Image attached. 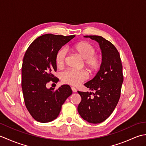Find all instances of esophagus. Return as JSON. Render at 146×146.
I'll return each instance as SVG.
<instances>
[{"instance_id": "esophagus-1", "label": "esophagus", "mask_w": 146, "mask_h": 146, "mask_svg": "<svg viewBox=\"0 0 146 146\" xmlns=\"http://www.w3.org/2000/svg\"><path fill=\"white\" fill-rule=\"evenodd\" d=\"M71 90L73 91V92H76V89L75 87H71Z\"/></svg>"}]
</instances>
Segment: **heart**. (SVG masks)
<instances>
[{
  "mask_svg": "<svg viewBox=\"0 0 146 146\" xmlns=\"http://www.w3.org/2000/svg\"><path fill=\"white\" fill-rule=\"evenodd\" d=\"M71 49L83 59V64L92 73L97 72L102 65V58L96 54L97 49L88 42L83 41L73 45ZM66 52L64 48H61L57 51L55 56V61L58 67L64 66L66 60ZM88 78V73L85 70L75 71L66 70L61 73L62 82L66 84L78 86Z\"/></svg>",
  "mask_w": 146,
  "mask_h": 146,
  "instance_id": "1",
  "label": "heart"
}]
</instances>
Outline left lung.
I'll return each instance as SVG.
<instances>
[{"instance_id": "1", "label": "left lung", "mask_w": 146, "mask_h": 146, "mask_svg": "<svg viewBox=\"0 0 146 146\" xmlns=\"http://www.w3.org/2000/svg\"><path fill=\"white\" fill-rule=\"evenodd\" d=\"M97 41L102 53L100 70L84 85L95 93L79 92L82 100L78 107L80 116L89 123L104 122L113 112L119 102L123 81L122 64L115 46L103 37L85 36ZM93 94V97H91Z\"/></svg>"}]
</instances>
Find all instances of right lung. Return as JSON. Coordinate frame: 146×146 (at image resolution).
Segmentation results:
<instances>
[{"label":"right lung","instance_id":"1","mask_svg":"<svg viewBox=\"0 0 146 146\" xmlns=\"http://www.w3.org/2000/svg\"><path fill=\"white\" fill-rule=\"evenodd\" d=\"M75 36L46 34L36 38L24 54L21 82L24 100L27 110L38 122H49L56 119L62 105L72 94L68 85L54 90L46 88V84L50 81L58 82L52 74L57 69L56 54Z\"/></svg>","mask_w":146,"mask_h":146}]
</instances>
